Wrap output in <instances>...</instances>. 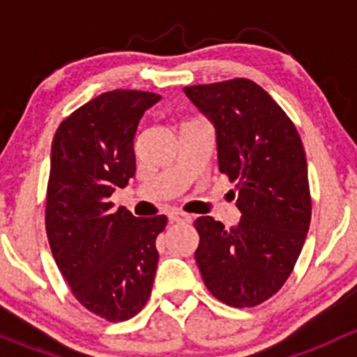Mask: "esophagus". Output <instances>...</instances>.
Returning <instances> with one entry per match:
<instances>
[{
	"mask_svg": "<svg viewBox=\"0 0 357 357\" xmlns=\"http://www.w3.org/2000/svg\"><path fill=\"white\" fill-rule=\"evenodd\" d=\"M169 221H171V222H183V221H190V215H188V214H185V212L172 211V212H169Z\"/></svg>",
	"mask_w": 357,
	"mask_h": 357,
	"instance_id": "1",
	"label": "esophagus"
}]
</instances>
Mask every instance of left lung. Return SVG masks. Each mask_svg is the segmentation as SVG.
<instances>
[{"mask_svg": "<svg viewBox=\"0 0 357 357\" xmlns=\"http://www.w3.org/2000/svg\"><path fill=\"white\" fill-rule=\"evenodd\" d=\"M183 91L214 126L219 171L236 181L242 214L229 229L200 215L195 261L214 297L252 307L282 289L305 242L311 197L304 146L285 112L248 79Z\"/></svg>", "mask_w": 357, "mask_h": 357, "instance_id": "1", "label": "left lung"}]
</instances>
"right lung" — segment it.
Wrapping results in <instances>:
<instances>
[{
    "label": "right lung",
    "instance_id": "right-lung-1",
    "mask_svg": "<svg viewBox=\"0 0 357 357\" xmlns=\"http://www.w3.org/2000/svg\"><path fill=\"white\" fill-rule=\"evenodd\" d=\"M158 102L155 93H103L68 115L53 138L46 197L52 254L75 298L109 321L138 314L155 278V238L167 218L115 211L110 197L135 176L136 129Z\"/></svg>",
    "mask_w": 357,
    "mask_h": 357
}]
</instances>
